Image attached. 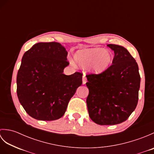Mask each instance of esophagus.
Wrapping results in <instances>:
<instances>
[{
  "instance_id": "34e87169",
  "label": "esophagus",
  "mask_w": 154,
  "mask_h": 154,
  "mask_svg": "<svg viewBox=\"0 0 154 154\" xmlns=\"http://www.w3.org/2000/svg\"><path fill=\"white\" fill-rule=\"evenodd\" d=\"M87 77H86V75L84 74L83 76V85L85 84L86 82H87Z\"/></svg>"
}]
</instances>
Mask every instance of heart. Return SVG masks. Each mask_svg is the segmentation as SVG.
Masks as SVG:
<instances>
[{"label": "heart", "instance_id": "obj_1", "mask_svg": "<svg viewBox=\"0 0 154 154\" xmlns=\"http://www.w3.org/2000/svg\"><path fill=\"white\" fill-rule=\"evenodd\" d=\"M77 63L83 67L90 66L95 73L105 71L112 65L114 55L110 51L103 48H90L78 50L74 55Z\"/></svg>", "mask_w": 154, "mask_h": 154}]
</instances>
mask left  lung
Segmentation results:
<instances>
[{
    "label": "left lung",
    "instance_id": "1",
    "mask_svg": "<svg viewBox=\"0 0 154 154\" xmlns=\"http://www.w3.org/2000/svg\"><path fill=\"white\" fill-rule=\"evenodd\" d=\"M107 46L114 52L112 65L100 74L86 75L88 112L99 125H114L128 119L138 104L140 85L138 65L128 51L119 45Z\"/></svg>",
    "mask_w": 154,
    "mask_h": 154
}]
</instances>
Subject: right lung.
<instances>
[{"label":"right lung","instance_id":"1","mask_svg":"<svg viewBox=\"0 0 154 154\" xmlns=\"http://www.w3.org/2000/svg\"><path fill=\"white\" fill-rule=\"evenodd\" d=\"M67 51L57 42H40L26 51L18 71L17 95L29 115L39 120L60 119L82 85L80 72L66 75Z\"/></svg>","mask_w":154,"mask_h":154}]
</instances>
